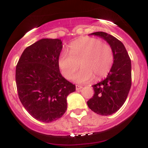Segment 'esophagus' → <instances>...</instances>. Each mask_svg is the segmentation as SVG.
<instances>
[{
	"mask_svg": "<svg viewBox=\"0 0 148 148\" xmlns=\"http://www.w3.org/2000/svg\"><path fill=\"white\" fill-rule=\"evenodd\" d=\"M82 86H76V89H77V90H81V89H82Z\"/></svg>",
	"mask_w": 148,
	"mask_h": 148,
	"instance_id": "esophagus-1",
	"label": "esophagus"
}]
</instances>
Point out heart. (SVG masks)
I'll return each mask as SVG.
<instances>
[{"label":"heart","instance_id":"1","mask_svg":"<svg viewBox=\"0 0 148 148\" xmlns=\"http://www.w3.org/2000/svg\"><path fill=\"white\" fill-rule=\"evenodd\" d=\"M82 69L74 77L77 83H87L104 77L110 71L114 63L112 49L100 40L83 37L69 46V52L63 51L60 54L58 66L62 75L71 79L79 67Z\"/></svg>","mask_w":148,"mask_h":148}]
</instances>
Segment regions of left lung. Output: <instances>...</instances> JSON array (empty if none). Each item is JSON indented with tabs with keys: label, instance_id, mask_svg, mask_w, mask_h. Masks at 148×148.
I'll return each mask as SVG.
<instances>
[{
	"label": "left lung",
	"instance_id": "obj_1",
	"mask_svg": "<svg viewBox=\"0 0 148 148\" xmlns=\"http://www.w3.org/2000/svg\"><path fill=\"white\" fill-rule=\"evenodd\" d=\"M104 39L114 53V63L106 79L92 86L94 96L87 102L96 114L108 116L119 110L125 102L131 87V62L120 40L103 32L92 34Z\"/></svg>",
	"mask_w": 148,
	"mask_h": 148
}]
</instances>
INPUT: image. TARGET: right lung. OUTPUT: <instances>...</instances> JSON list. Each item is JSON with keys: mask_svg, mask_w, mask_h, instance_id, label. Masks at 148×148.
Here are the masks:
<instances>
[{"mask_svg": "<svg viewBox=\"0 0 148 148\" xmlns=\"http://www.w3.org/2000/svg\"><path fill=\"white\" fill-rule=\"evenodd\" d=\"M62 43L60 39L40 40L25 49L16 66L21 103L34 119L46 123L62 116L67 109L66 98L76 90L60 71Z\"/></svg>", "mask_w": 148, "mask_h": 148, "instance_id": "right-lung-1", "label": "right lung"}]
</instances>
